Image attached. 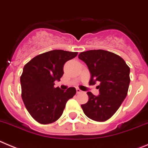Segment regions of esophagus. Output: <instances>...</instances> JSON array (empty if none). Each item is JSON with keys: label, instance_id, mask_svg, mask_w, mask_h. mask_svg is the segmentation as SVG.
Returning <instances> with one entry per match:
<instances>
[{"label": "esophagus", "instance_id": "obj_1", "mask_svg": "<svg viewBox=\"0 0 148 148\" xmlns=\"http://www.w3.org/2000/svg\"><path fill=\"white\" fill-rule=\"evenodd\" d=\"M76 90H77V94H80V93H82V90H81L79 88H77L76 89Z\"/></svg>", "mask_w": 148, "mask_h": 148}]
</instances>
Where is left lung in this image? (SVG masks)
I'll use <instances>...</instances> for the list:
<instances>
[{"mask_svg": "<svg viewBox=\"0 0 148 148\" xmlns=\"http://www.w3.org/2000/svg\"><path fill=\"white\" fill-rule=\"evenodd\" d=\"M79 60L90 71V85L99 82V95L88 91V101L81 106L84 114L97 122H105L112 116L125 99L130 84V68L119 55L105 50L81 52Z\"/></svg>", "mask_w": 148, "mask_h": 148, "instance_id": "8db88e82", "label": "left lung"}]
</instances>
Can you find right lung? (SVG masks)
Returning a JSON list of instances; mask_svg holds the SVG:
<instances>
[{"instance_id": "add662e5", "label": "right lung", "mask_w": 148, "mask_h": 148, "mask_svg": "<svg viewBox=\"0 0 148 148\" xmlns=\"http://www.w3.org/2000/svg\"><path fill=\"white\" fill-rule=\"evenodd\" d=\"M77 52L53 50L34 57L24 66L21 77V97L30 115L40 124L53 123L62 116L66 104L75 95V88H54L63 66Z\"/></svg>"}]
</instances>
